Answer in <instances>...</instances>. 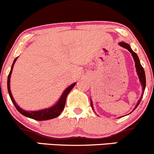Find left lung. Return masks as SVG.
Wrapping results in <instances>:
<instances>
[{"instance_id":"left-lung-1","label":"left lung","mask_w":154,"mask_h":154,"mask_svg":"<svg viewBox=\"0 0 154 154\" xmlns=\"http://www.w3.org/2000/svg\"><path fill=\"white\" fill-rule=\"evenodd\" d=\"M118 44H119V46L122 47V48H124L128 49V50L130 52V54H131L132 57H133L134 61H135V68H136V72H137V76H138L139 80H140V82L141 85H142V91H143L142 95H141V97L140 98V99L138 100V101H137V104H136L135 108H134L133 110H132V111H133L136 109V108L138 106L140 102V100L143 98V93H144V91H145V88H146V75H145L144 69L143 68V66H141V64H140V62L138 56H137V54H135V53L132 50L130 45H129L128 43H125V42H120V43H119ZM91 104L92 109H93V110L94 111V109H93V103H92V100L91 99ZM121 117H123V116H122Z\"/></svg>"}]
</instances>
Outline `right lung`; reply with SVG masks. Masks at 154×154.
I'll list each match as a JSON object with an SVG mask.
<instances>
[{
  "instance_id": "obj_1",
  "label": "right lung",
  "mask_w": 154,
  "mask_h": 154,
  "mask_svg": "<svg viewBox=\"0 0 154 154\" xmlns=\"http://www.w3.org/2000/svg\"><path fill=\"white\" fill-rule=\"evenodd\" d=\"M18 59V57H17L14 61L13 63H12L11 68V71L9 72V75L8 76V80H7V88H8V92L9 96L11 100L12 103H14V105L15 106L16 109L18 110L19 113L22 114V115L26 116V117L31 118L35 120H38V121H44V120H48L54 119V118L57 117L60 114H61V112L63 111V108L65 106V103H66V99L67 95L69 93V92L72 91V89L75 87L76 85V82L72 84L71 85L69 86L68 88H66L64 90V91L63 92V93L61 94V97L52 106L47 108V109H41V110H38V111H26L24 109H23L21 108L16 103L14 98L13 95H12L11 91V87H10V81H11V75L12 70H13L14 65L17 61V59Z\"/></svg>"
}]
</instances>
